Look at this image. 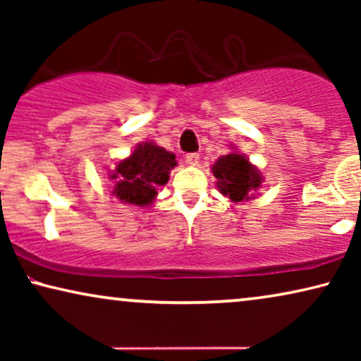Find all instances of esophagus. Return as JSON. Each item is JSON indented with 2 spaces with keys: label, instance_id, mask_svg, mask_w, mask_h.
Here are the masks:
<instances>
[{
  "label": "esophagus",
  "instance_id": "1",
  "mask_svg": "<svg viewBox=\"0 0 361 361\" xmlns=\"http://www.w3.org/2000/svg\"><path fill=\"white\" fill-rule=\"evenodd\" d=\"M185 161H187V164L197 166V164H199V161H200L199 152H189V154L185 156Z\"/></svg>",
  "mask_w": 361,
  "mask_h": 361
}]
</instances>
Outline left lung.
Instances as JSON below:
<instances>
[{"label": "left lung", "mask_w": 361, "mask_h": 361, "mask_svg": "<svg viewBox=\"0 0 361 361\" xmlns=\"http://www.w3.org/2000/svg\"><path fill=\"white\" fill-rule=\"evenodd\" d=\"M212 171L221 194L228 195L233 202L250 199V192L258 189L263 180L258 169H255L245 156L236 152L221 156Z\"/></svg>", "instance_id": "8db88e82"}]
</instances>
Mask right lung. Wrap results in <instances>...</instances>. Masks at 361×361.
Wrapping results in <instances>:
<instances>
[{"instance_id":"right-lung-1","label":"right lung","mask_w":361,"mask_h":361,"mask_svg":"<svg viewBox=\"0 0 361 361\" xmlns=\"http://www.w3.org/2000/svg\"><path fill=\"white\" fill-rule=\"evenodd\" d=\"M177 164L176 156L152 142H145L118 164L113 179L116 182L113 194L133 205H149L157 194V187L169 180V171Z\"/></svg>"}]
</instances>
